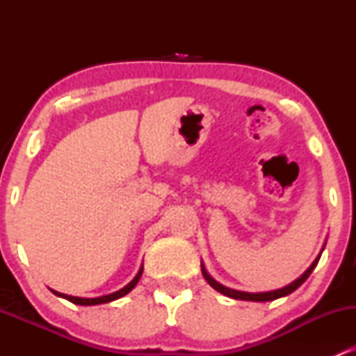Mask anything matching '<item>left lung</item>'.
Returning a JSON list of instances; mask_svg holds the SVG:
<instances>
[{
  "mask_svg": "<svg viewBox=\"0 0 356 356\" xmlns=\"http://www.w3.org/2000/svg\"><path fill=\"white\" fill-rule=\"evenodd\" d=\"M325 246H326V244H323V248H321L320 254L316 256V259L313 261L312 266H309L308 269H306V271H305L303 275H301L300 277H298V280L293 281V283H289L288 286H284V288L273 289V291H264V293H248V291H238V289L227 288V286H224V284L218 283V281H216L214 277H212V276L209 275V273H207V269H206V266H204V263H201L202 276L206 277L207 283H209V284L212 286V288L216 289V291H219L220 295H224V296H227V298H232V300H243V301H273V300H277V298H283V296L291 295V293L295 291V289L300 288V286L303 284L306 280H308V276L312 275L313 269L316 268V264H318V261H320L321 252H323V249H325Z\"/></svg>",
  "mask_w": 356,
  "mask_h": 356,
  "instance_id": "8db88e82",
  "label": "left lung"
}]
</instances>
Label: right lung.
<instances>
[{
	"label": "right lung",
	"instance_id": "obj_1",
	"mask_svg": "<svg viewBox=\"0 0 356 356\" xmlns=\"http://www.w3.org/2000/svg\"><path fill=\"white\" fill-rule=\"evenodd\" d=\"M142 273H144V266H140V269H138V273L136 275V277H134L132 281H130L129 284L124 286L122 289H118V291L115 293H110V295H105V296H99V298H79V296H70V295H63V293H58L55 291V289H51L53 295L60 296V298H65V300L72 301L73 305H80V306H93V305H104V303H110V301H115L118 300V298L125 296L127 293L132 291L134 288H136L138 280H140Z\"/></svg>",
	"mask_w": 356,
	"mask_h": 356
}]
</instances>
